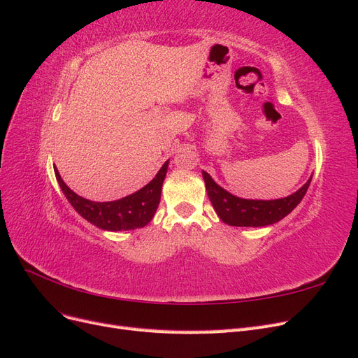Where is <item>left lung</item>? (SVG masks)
Segmentation results:
<instances>
[{"label": "left lung", "instance_id": "8db88e82", "mask_svg": "<svg viewBox=\"0 0 358 358\" xmlns=\"http://www.w3.org/2000/svg\"><path fill=\"white\" fill-rule=\"evenodd\" d=\"M209 200L221 221L234 227H264L275 224L296 208L305 197L310 179L299 191L279 200H245L221 188L208 173L203 171Z\"/></svg>", "mask_w": 358, "mask_h": 358}]
</instances>
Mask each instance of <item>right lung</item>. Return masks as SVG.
I'll list each match as a JSON object with an SVG mask.
<instances>
[{"label": "right lung", "mask_w": 358, "mask_h": 358, "mask_svg": "<svg viewBox=\"0 0 358 358\" xmlns=\"http://www.w3.org/2000/svg\"><path fill=\"white\" fill-rule=\"evenodd\" d=\"M167 167L169 161L162 164V167L157 173V176L150 180L146 187L131 194V196L106 203L91 201L78 196V194L71 191L66 183H64L57 167L55 176L70 204L86 221L96 225L101 230L121 231L140 229V227H145L154 218L155 210L159 204L161 188L166 178Z\"/></svg>", "instance_id": "right-lung-1"}]
</instances>
